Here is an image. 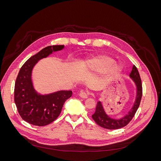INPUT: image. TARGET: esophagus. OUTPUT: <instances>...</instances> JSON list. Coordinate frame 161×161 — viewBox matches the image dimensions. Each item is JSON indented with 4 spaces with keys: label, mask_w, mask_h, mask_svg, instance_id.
<instances>
[{
    "label": "esophagus",
    "mask_w": 161,
    "mask_h": 161,
    "mask_svg": "<svg viewBox=\"0 0 161 161\" xmlns=\"http://www.w3.org/2000/svg\"><path fill=\"white\" fill-rule=\"evenodd\" d=\"M89 95L88 92H85V91H82V92H81L80 93V97H82V98H83V99L88 98Z\"/></svg>",
    "instance_id": "1"
}]
</instances>
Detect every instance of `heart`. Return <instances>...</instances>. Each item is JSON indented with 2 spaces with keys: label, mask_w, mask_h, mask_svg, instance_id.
<instances>
[{
  "label": "heart",
  "mask_w": 161,
  "mask_h": 161,
  "mask_svg": "<svg viewBox=\"0 0 161 161\" xmlns=\"http://www.w3.org/2000/svg\"><path fill=\"white\" fill-rule=\"evenodd\" d=\"M114 60L108 56H99L93 58L89 62V67L92 70L103 71L109 69L114 64ZM114 72L118 73L121 71V68L118 64H114L111 67Z\"/></svg>",
  "instance_id": "heart-1"
}]
</instances>
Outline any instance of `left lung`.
Segmentation results:
<instances>
[{"mask_svg": "<svg viewBox=\"0 0 161 161\" xmlns=\"http://www.w3.org/2000/svg\"><path fill=\"white\" fill-rule=\"evenodd\" d=\"M130 76L135 82L136 88H137V95H136V98L134 106L128 112V114L124 116L123 118L120 119H115L111 118L110 117L107 115L101 102H97L95 112L93 115H92V118L95 121L96 124L101 126V127L109 130L119 129L127 125L134 118L136 111L138 110L139 108L140 101L142 96V81H141L140 74L136 66H133L132 70H131L130 74Z\"/></svg>", "mask_w": 161, "mask_h": 161, "instance_id": "8db88e82", "label": "left lung"}]
</instances>
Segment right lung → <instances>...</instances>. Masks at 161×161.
<instances>
[{
  "label": "right lung",
  "mask_w": 161,
  "mask_h": 161,
  "mask_svg": "<svg viewBox=\"0 0 161 161\" xmlns=\"http://www.w3.org/2000/svg\"><path fill=\"white\" fill-rule=\"evenodd\" d=\"M64 47L63 45L46 47L29 58L19 72L14 84V100L19 115L29 124L43 126L53 122L60 114L64 102L72 96L71 91L38 94L31 80V71L36 63Z\"/></svg>",
  "instance_id": "obj_1"
}]
</instances>
